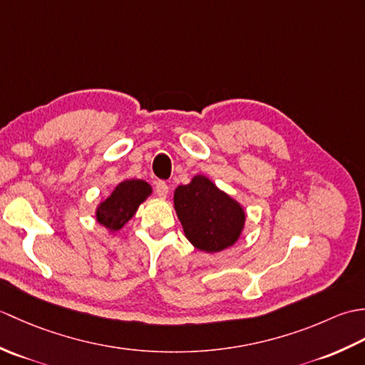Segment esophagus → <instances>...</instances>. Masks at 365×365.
I'll return each instance as SVG.
<instances>
[{
	"mask_svg": "<svg viewBox=\"0 0 365 365\" xmlns=\"http://www.w3.org/2000/svg\"><path fill=\"white\" fill-rule=\"evenodd\" d=\"M155 192H157V195H158L160 197H166L168 192H169L168 183H166V182H161V180L155 183Z\"/></svg>",
	"mask_w": 365,
	"mask_h": 365,
	"instance_id": "1",
	"label": "esophagus"
}]
</instances>
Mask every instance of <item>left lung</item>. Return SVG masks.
<instances>
[{
  "label": "left lung",
  "mask_w": 365,
  "mask_h": 365,
  "mask_svg": "<svg viewBox=\"0 0 365 365\" xmlns=\"http://www.w3.org/2000/svg\"><path fill=\"white\" fill-rule=\"evenodd\" d=\"M174 208L185 237L199 251H224L235 245L245 227L243 207L205 175L175 188Z\"/></svg>",
  "instance_id": "obj_1"
}]
</instances>
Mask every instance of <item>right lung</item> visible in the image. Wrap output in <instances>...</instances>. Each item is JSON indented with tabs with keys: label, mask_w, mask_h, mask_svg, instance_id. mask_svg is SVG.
Instances as JSON below:
<instances>
[{
	"label": "right lung",
	"mask_w": 365,
	"mask_h": 365,
	"mask_svg": "<svg viewBox=\"0 0 365 365\" xmlns=\"http://www.w3.org/2000/svg\"><path fill=\"white\" fill-rule=\"evenodd\" d=\"M152 195V187L144 180L130 178L120 182L96 212L97 221L110 232L122 229L133 218L138 207Z\"/></svg>",
	"instance_id": "right-lung-1"
}]
</instances>
